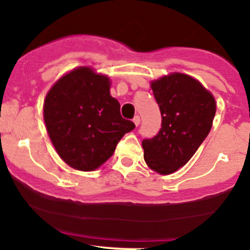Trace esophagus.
<instances>
[{"label": "esophagus", "instance_id": "esophagus-1", "mask_svg": "<svg viewBox=\"0 0 250 250\" xmlns=\"http://www.w3.org/2000/svg\"><path fill=\"white\" fill-rule=\"evenodd\" d=\"M133 121H134V123H135V125H136V127H137V125H140V122H141V119H140L139 115H136V116H135L134 119H133Z\"/></svg>", "mask_w": 250, "mask_h": 250}]
</instances>
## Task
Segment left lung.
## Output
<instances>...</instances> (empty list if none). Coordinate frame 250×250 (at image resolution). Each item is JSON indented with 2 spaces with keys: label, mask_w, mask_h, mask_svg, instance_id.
<instances>
[{
  "label": "left lung",
  "mask_w": 250,
  "mask_h": 250,
  "mask_svg": "<svg viewBox=\"0 0 250 250\" xmlns=\"http://www.w3.org/2000/svg\"><path fill=\"white\" fill-rule=\"evenodd\" d=\"M161 111L160 131L145 139L142 147L149 168L162 175L183 167L196 153L211 129L216 104L199 81L174 73L151 82Z\"/></svg>",
  "instance_id": "8db88e82"
}]
</instances>
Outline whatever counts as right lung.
Here are the masks:
<instances>
[{"label": "right lung", "instance_id": "add662e5", "mask_svg": "<svg viewBox=\"0 0 250 250\" xmlns=\"http://www.w3.org/2000/svg\"><path fill=\"white\" fill-rule=\"evenodd\" d=\"M107 76L81 67L57 81L43 107L48 134L57 154L70 167L90 171L115 151L123 135L135 128L123 119L110 96Z\"/></svg>", "mask_w": 250, "mask_h": 250}]
</instances>
